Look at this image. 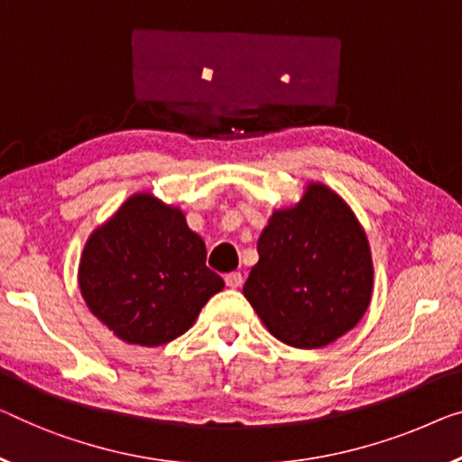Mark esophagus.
Returning <instances> with one entry per match:
<instances>
[{
	"label": "esophagus",
	"mask_w": 462,
	"mask_h": 462,
	"mask_svg": "<svg viewBox=\"0 0 462 462\" xmlns=\"http://www.w3.org/2000/svg\"><path fill=\"white\" fill-rule=\"evenodd\" d=\"M226 286H228V288H240V286H243V273H240V272H232V273H228V275H226Z\"/></svg>",
	"instance_id": "obj_1"
}]
</instances>
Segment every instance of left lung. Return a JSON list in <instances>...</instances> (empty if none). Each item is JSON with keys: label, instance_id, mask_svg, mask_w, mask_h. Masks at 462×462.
Returning a JSON list of instances; mask_svg holds the SVG:
<instances>
[{"label": "left lung", "instance_id": "left-lung-1", "mask_svg": "<svg viewBox=\"0 0 462 462\" xmlns=\"http://www.w3.org/2000/svg\"><path fill=\"white\" fill-rule=\"evenodd\" d=\"M243 294L273 338L323 348L363 319L374 294L367 234L338 192L307 182L299 203L273 209Z\"/></svg>", "mask_w": 462, "mask_h": 462}]
</instances>
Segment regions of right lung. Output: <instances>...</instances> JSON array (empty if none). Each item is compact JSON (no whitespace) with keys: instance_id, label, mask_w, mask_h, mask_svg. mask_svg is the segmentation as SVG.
Segmentation results:
<instances>
[{"instance_id":"1","label":"right lung","mask_w":462,"mask_h":462,"mask_svg":"<svg viewBox=\"0 0 462 462\" xmlns=\"http://www.w3.org/2000/svg\"><path fill=\"white\" fill-rule=\"evenodd\" d=\"M176 205L134 192L87 238L79 288L88 311L120 340L162 346L189 332L224 280Z\"/></svg>"}]
</instances>
